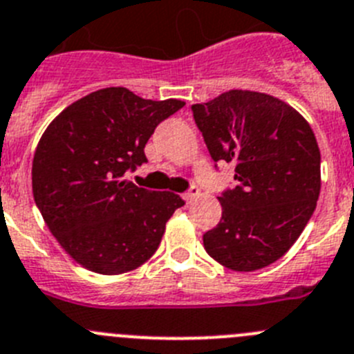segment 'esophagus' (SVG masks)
Instances as JSON below:
<instances>
[{
  "instance_id": "esophagus-1",
  "label": "esophagus",
  "mask_w": 354,
  "mask_h": 354,
  "mask_svg": "<svg viewBox=\"0 0 354 354\" xmlns=\"http://www.w3.org/2000/svg\"><path fill=\"white\" fill-rule=\"evenodd\" d=\"M198 196H200V189H198V187H194V186L191 187L187 193H184V200H186L187 203H191L194 198H198Z\"/></svg>"
}]
</instances>
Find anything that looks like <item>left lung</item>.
<instances>
[{"label": "left lung", "instance_id": "1", "mask_svg": "<svg viewBox=\"0 0 354 354\" xmlns=\"http://www.w3.org/2000/svg\"><path fill=\"white\" fill-rule=\"evenodd\" d=\"M214 161L235 163L236 186L217 196L221 221L203 235L217 263L268 267L309 223L321 189V154L309 122L288 103L232 89L191 106Z\"/></svg>", "mask_w": 354, "mask_h": 354}]
</instances>
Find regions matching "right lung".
I'll return each instance as SVG.
<instances>
[{
	"label": "right lung",
	"instance_id": "add662e5",
	"mask_svg": "<svg viewBox=\"0 0 354 354\" xmlns=\"http://www.w3.org/2000/svg\"><path fill=\"white\" fill-rule=\"evenodd\" d=\"M184 105L105 87L66 106L44 131L31 168L35 203L61 248L84 268L126 274L156 252L184 200L122 177L147 161L144 147L156 126Z\"/></svg>",
	"mask_w": 354,
	"mask_h": 354
}]
</instances>
